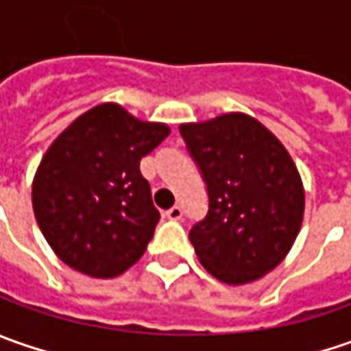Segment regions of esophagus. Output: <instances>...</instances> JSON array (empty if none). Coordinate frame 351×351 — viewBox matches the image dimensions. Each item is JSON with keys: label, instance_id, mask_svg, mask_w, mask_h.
<instances>
[{"label": "esophagus", "instance_id": "obj_1", "mask_svg": "<svg viewBox=\"0 0 351 351\" xmlns=\"http://www.w3.org/2000/svg\"><path fill=\"white\" fill-rule=\"evenodd\" d=\"M166 217H168L169 221H180L183 217V210L182 207H178V205H173L171 209L166 210Z\"/></svg>", "mask_w": 351, "mask_h": 351}]
</instances>
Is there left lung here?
I'll use <instances>...</instances> for the list:
<instances>
[{"mask_svg": "<svg viewBox=\"0 0 351 351\" xmlns=\"http://www.w3.org/2000/svg\"><path fill=\"white\" fill-rule=\"evenodd\" d=\"M180 132L209 191V213L189 232L201 265L228 285L269 274L293 248L304 215L303 180L287 148L240 111L183 123Z\"/></svg>", "mask_w": 351, "mask_h": 351, "instance_id": "1", "label": "left lung"}]
</instances>
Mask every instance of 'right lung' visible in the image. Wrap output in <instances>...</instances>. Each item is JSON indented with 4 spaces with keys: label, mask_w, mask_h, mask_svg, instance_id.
<instances>
[{
    "label": "right lung",
    "mask_w": 351,
    "mask_h": 351,
    "mask_svg": "<svg viewBox=\"0 0 351 351\" xmlns=\"http://www.w3.org/2000/svg\"><path fill=\"white\" fill-rule=\"evenodd\" d=\"M169 134L119 103L91 107L52 141L33 178V210L52 252L72 269L109 279L138 262L160 213L141 160Z\"/></svg>",
    "instance_id": "1"
}]
</instances>
